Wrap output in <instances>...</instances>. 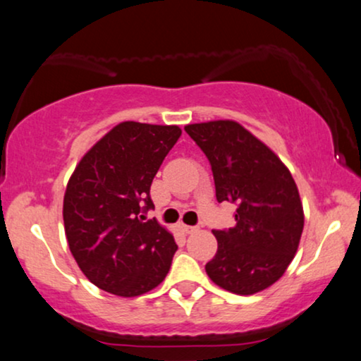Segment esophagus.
<instances>
[{"instance_id":"esophagus-1","label":"esophagus","mask_w":361,"mask_h":361,"mask_svg":"<svg viewBox=\"0 0 361 361\" xmlns=\"http://www.w3.org/2000/svg\"><path fill=\"white\" fill-rule=\"evenodd\" d=\"M178 229H180L181 232H185V233H192V232L200 231V227H196V226H186V224H183V222H180Z\"/></svg>"}]
</instances>
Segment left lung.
Returning <instances> with one entry per match:
<instances>
[{
  "instance_id": "8db88e82",
  "label": "left lung",
  "mask_w": 361,
  "mask_h": 361,
  "mask_svg": "<svg viewBox=\"0 0 361 361\" xmlns=\"http://www.w3.org/2000/svg\"><path fill=\"white\" fill-rule=\"evenodd\" d=\"M185 130L209 160L217 201L235 202V227L212 231L217 252L207 276L226 291L250 296L270 288L296 255L302 202L288 166L235 121L188 124Z\"/></svg>"
}]
</instances>
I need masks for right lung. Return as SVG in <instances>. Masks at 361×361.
Returning <instances> with one entry per match:
<instances>
[{"instance_id": "right-lung-1", "label": "right lung", "mask_w": 361, "mask_h": 361, "mask_svg": "<svg viewBox=\"0 0 361 361\" xmlns=\"http://www.w3.org/2000/svg\"><path fill=\"white\" fill-rule=\"evenodd\" d=\"M178 126L124 121L75 166L63 196V226L80 270L103 291L135 298L165 280L178 245L142 211L150 185L180 139ZM146 206L144 207L143 204Z\"/></svg>"}]
</instances>
